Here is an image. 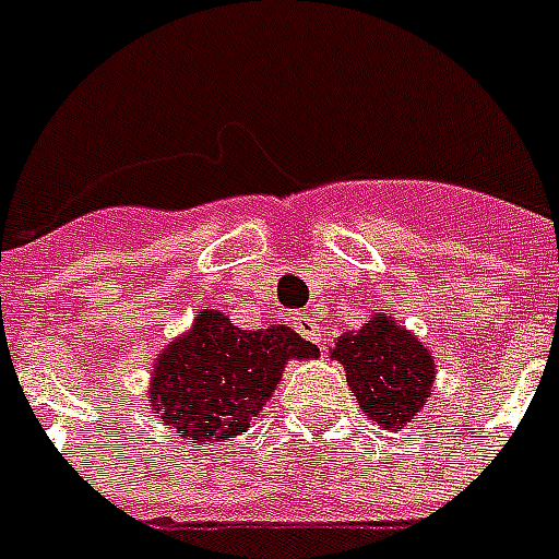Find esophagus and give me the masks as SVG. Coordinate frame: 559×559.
I'll return each mask as SVG.
<instances>
[{"label":"esophagus","mask_w":559,"mask_h":559,"mask_svg":"<svg viewBox=\"0 0 559 559\" xmlns=\"http://www.w3.org/2000/svg\"><path fill=\"white\" fill-rule=\"evenodd\" d=\"M293 324H296V331L301 333L305 340L322 342V336H324L322 324L316 322V319L310 313H296V316H293Z\"/></svg>","instance_id":"1"}]
</instances>
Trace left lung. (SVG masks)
I'll return each mask as SVG.
<instances>
[{"label":"left lung","instance_id":"8db88e82","mask_svg":"<svg viewBox=\"0 0 559 559\" xmlns=\"http://www.w3.org/2000/svg\"><path fill=\"white\" fill-rule=\"evenodd\" d=\"M331 359L342 362L350 394L368 420L394 432L420 415L438 373L432 350L385 313H373L359 331L342 333Z\"/></svg>","mask_w":559,"mask_h":559}]
</instances>
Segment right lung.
<instances>
[{
	"mask_svg": "<svg viewBox=\"0 0 559 559\" xmlns=\"http://www.w3.org/2000/svg\"><path fill=\"white\" fill-rule=\"evenodd\" d=\"M316 357L313 342L287 324L243 331L219 310H200L159 350L147 397L153 415L191 443L231 441L270 403L287 362Z\"/></svg>",
	"mask_w": 559,
	"mask_h": 559,
	"instance_id": "1",
	"label": "right lung"
}]
</instances>
